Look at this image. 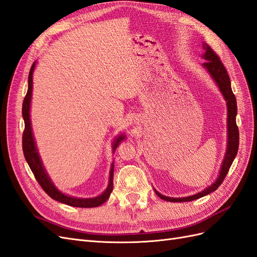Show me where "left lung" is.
Listing matches in <instances>:
<instances>
[{
    "mask_svg": "<svg viewBox=\"0 0 257 257\" xmlns=\"http://www.w3.org/2000/svg\"><path fill=\"white\" fill-rule=\"evenodd\" d=\"M204 49L206 50L204 53V58L207 60L205 63H203L204 67L207 68V71L212 76V78L219 85V88L222 92L223 96L225 97L227 102V131H228V145H227V150L226 155H225L223 164L221 167L220 176L217 178V180L212 184L206 188L203 192H200L195 195H192L189 197H182V198H174V197H166L162 195L159 192L155 191L157 195L164 199L166 201H170V203H183V201H191L195 200L200 197H203L208 194L214 192L221 183L224 181L225 177H226L228 170L234 162L237 152H238V147H239V130L236 123V115H237V100L236 96L234 95L231 90L230 85V79L227 74L226 68H225L222 61L220 60V57L217 56L215 51H213L211 48L209 47L208 45H204Z\"/></svg>",
    "mask_w": 257,
    "mask_h": 257,
    "instance_id": "1",
    "label": "left lung"
}]
</instances>
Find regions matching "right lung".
Returning a JSON list of instances; mask_svg holds the SVG:
<instances>
[{
  "mask_svg": "<svg viewBox=\"0 0 257 257\" xmlns=\"http://www.w3.org/2000/svg\"><path fill=\"white\" fill-rule=\"evenodd\" d=\"M35 67V62L31 66L30 73H29V88L27 95L23 99V104H22V116L25 119V131H23L22 134V150L23 154H25V158L28 162V164L32 170V173L37 180V182L40 183L42 186V189L48 194V195L57 201H60L62 204H66L68 206L72 207H79V208H94L98 207L102 204H104L105 201L109 198L110 193L112 192L113 189V165L111 166L110 169V176H109V184H108V188L106 191L97 197L94 198H76V197H71L64 195L63 193H61L57 188H54L53 183L50 181V179L47 175V173L45 172V168L43 167L42 161L40 159V155H38L35 142L33 138L32 134V127H31V121H30V103H31V95H32V76H33V71ZM124 136H119L116 137V139L113 143V151H115L116 147L119 146L120 142L123 141Z\"/></svg>",
  "mask_w": 257,
  "mask_h": 257,
  "instance_id": "add662e5",
  "label": "right lung"
}]
</instances>
